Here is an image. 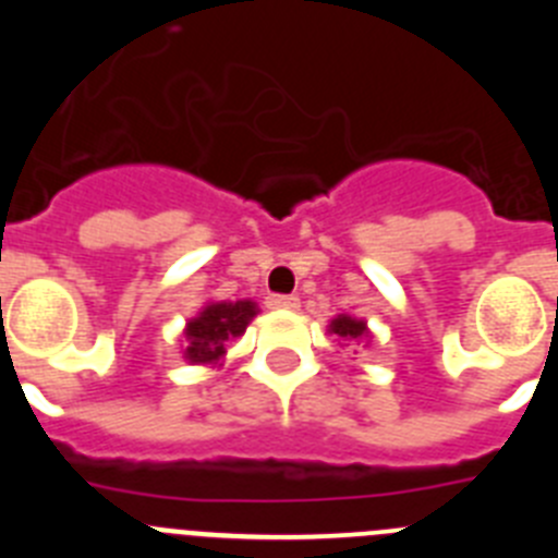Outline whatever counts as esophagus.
I'll use <instances>...</instances> for the list:
<instances>
[{
    "mask_svg": "<svg viewBox=\"0 0 558 558\" xmlns=\"http://www.w3.org/2000/svg\"><path fill=\"white\" fill-rule=\"evenodd\" d=\"M268 304L270 310H299V295H282V293H274V295H268Z\"/></svg>",
    "mask_w": 558,
    "mask_h": 558,
    "instance_id": "obj_1",
    "label": "esophagus"
}]
</instances>
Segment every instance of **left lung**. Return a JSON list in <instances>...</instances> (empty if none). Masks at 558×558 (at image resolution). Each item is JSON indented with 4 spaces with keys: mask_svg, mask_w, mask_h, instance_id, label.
<instances>
[{
    "mask_svg": "<svg viewBox=\"0 0 558 558\" xmlns=\"http://www.w3.org/2000/svg\"><path fill=\"white\" fill-rule=\"evenodd\" d=\"M329 329H332L338 338L343 340H360L366 332V324L357 322V318H349V315H338L332 324H329Z\"/></svg>",
    "mask_w": 558,
    "mask_h": 558,
    "instance_id": "1",
    "label": "left lung"
}]
</instances>
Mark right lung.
Masks as SVG:
<instances>
[{
	"label": "right lung",
	"instance_id": "1",
	"mask_svg": "<svg viewBox=\"0 0 558 558\" xmlns=\"http://www.w3.org/2000/svg\"><path fill=\"white\" fill-rule=\"evenodd\" d=\"M259 313L254 302L209 304L198 318L186 324V360L190 363H215L223 357L226 343L243 335L248 322Z\"/></svg>",
	"mask_w": 558,
	"mask_h": 558
}]
</instances>
